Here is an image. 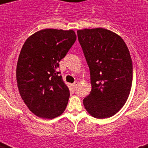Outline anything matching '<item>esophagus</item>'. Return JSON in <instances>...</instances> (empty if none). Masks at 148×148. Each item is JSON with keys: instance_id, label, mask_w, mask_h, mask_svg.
Returning a JSON list of instances; mask_svg holds the SVG:
<instances>
[{"instance_id": "34e87169", "label": "esophagus", "mask_w": 148, "mask_h": 148, "mask_svg": "<svg viewBox=\"0 0 148 148\" xmlns=\"http://www.w3.org/2000/svg\"><path fill=\"white\" fill-rule=\"evenodd\" d=\"M78 84H79V82H78V81H75V82H74V83L73 84H72V86H73V88H74V90L76 89L77 87L78 86Z\"/></svg>"}]
</instances>
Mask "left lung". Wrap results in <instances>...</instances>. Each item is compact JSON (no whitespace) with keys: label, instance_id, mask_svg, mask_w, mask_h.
<instances>
[{"label":"left lung","instance_id":"left-lung-1","mask_svg":"<svg viewBox=\"0 0 148 148\" xmlns=\"http://www.w3.org/2000/svg\"><path fill=\"white\" fill-rule=\"evenodd\" d=\"M90 74L91 90L83 100L91 116L103 119L115 114L126 103L133 80L129 50L120 36L104 28L77 31Z\"/></svg>","mask_w":148,"mask_h":148}]
</instances>
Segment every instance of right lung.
I'll return each instance as SVG.
<instances>
[{"mask_svg":"<svg viewBox=\"0 0 148 148\" xmlns=\"http://www.w3.org/2000/svg\"><path fill=\"white\" fill-rule=\"evenodd\" d=\"M76 38L72 30L44 29L22 47L16 71L17 88L25 104L38 117L52 119L67 107L70 90L58 67Z\"/></svg>","mask_w":148,"mask_h":148,"instance_id":"obj_1","label":"right lung"}]
</instances>
